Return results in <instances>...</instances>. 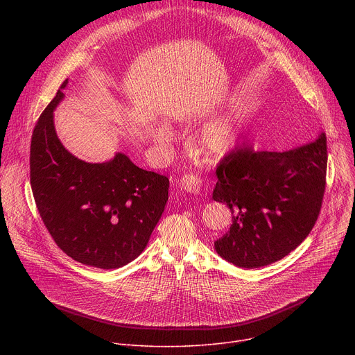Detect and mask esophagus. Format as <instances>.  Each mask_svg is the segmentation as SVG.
<instances>
[{"mask_svg": "<svg viewBox=\"0 0 355 355\" xmlns=\"http://www.w3.org/2000/svg\"><path fill=\"white\" fill-rule=\"evenodd\" d=\"M180 184H181L182 189L189 193H199L200 188H202V180L193 174L182 175Z\"/></svg>", "mask_w": 355, "mask_h": 355, "instance_id": "obj_1", "label": "esophagus"}]
</instances>
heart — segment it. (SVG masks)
Here are the masks:
<instances>
[{
    "instance_id": "obj_1",
    "label": "heart",
    "mask_w": 355,
    "mask_h": 355,
    "mask_svg": "<svg viewBox=\"0 0 355 355\" xmlns=\"http://www.w3.org/2000/svg\"><path fill=\"white\" fill-rule=\"evenodd\" d=\"M240 137V125L237 119L222 116L208 122L200 129L196 137L199 148L209 157H223L237 144ZM155 139L159 143L171 140V130L167 126H159L155 130Z\"/></svg>"
}]
</instances>
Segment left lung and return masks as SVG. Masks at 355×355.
<instances>
[{"label":"left lung","mask_w":355,"mask_h":355,"mask_svg":"<svg viewBox=\"0 0 355 355\" xmlns=\"http://www.w3.org/2000/svg\"><path fill=\"white\" fill-rule=\"evenodd\" d=\"M326 135L289 151L243 147L216 167L212 198L232 211V226L215 241L218 254L241 268L272 264L313 229L326 188Z\"/></svg>","instance_id":"1"}]
</instances>
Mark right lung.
I'll use <instances>...</instances> for the list:
<instances>
[{"instance_id":"right-lung-1","label":"right lung","mask_w":355,"mask_h":355,"mask_svg":"<svg viewBox=\"0 0 355 355\" xmlns=\"http://www.w3.org/2000/svg\"><path fill=\"white\" fill-rule=\"evenodd\" d=\"M67 83L33 129V198L46 229L69 257L103 270L121 268L146 248L164 212L170 181L139 168L123 153L92 164L67 151L53 122Z\"/></svg>"}]
</instances>
